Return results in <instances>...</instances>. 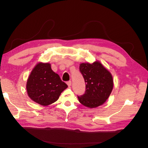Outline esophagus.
I'll return each mask as SVG.
<instances>
[{
	"label": "esophagus",
	"mask_w": 148,
	"mask_h": 148,
	"mask_svg": "<svg viewBox=\"0 0 148 148\" xmlns=\"http://www.w3.org/2000/svg\"><path fill=\"white\" fill-rule=\"evenodd\" d=\"M66 84H68L69 86H71V81H68L66 82Z\"/></svg>",
	"instance_id": "esophagus-1"
}]
</instances>
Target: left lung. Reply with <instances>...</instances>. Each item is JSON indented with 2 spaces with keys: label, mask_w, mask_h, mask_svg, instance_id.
I'll use <instances>...</instances> for the list:
<instances>
[{
  "label": "left lung",
  "mask_w": 148,
  "mask_h": 148,
  "mask_svg": "<svg viewBox=\"0 0 148 148\" xmlns=\"http://www.w3.org/2000/svg\"><path fill=\"white\" fill-rule=\"evenodd\" d=\"M79 71L84 79L86 91L83 95L78 96L79 102L89 108L104 104L113 89L110 73L99 62L80 64Z\"/></svg>",
  "instance_id": "left-lung-1"
}]
</instances>
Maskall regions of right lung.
<instances>
[{
  "instance_id": "1",
  "label": "right lung",
  "mask_w": 148,
  "mask_h": 148,
  "mask_svg": "<svg viewBox=\"0 0 148 148\" xmlns=\"http://www.w3.org/2000/svg\"><path fill=\"white\" fill-rule=\"evenodd\" d=\"M68 87L59 75L53 72L51 64L39 63L31 71L26 90L31 99L42 106L55 102L62 92Z\"/></svg>"
}]
</instances>
